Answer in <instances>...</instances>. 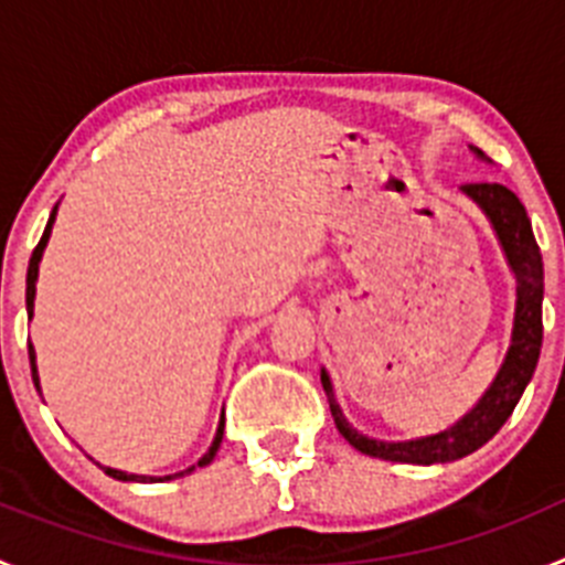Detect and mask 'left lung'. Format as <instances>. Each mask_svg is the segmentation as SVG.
<instances>
[{
  "mask_svg": "<svg viewBox=\"0 0 565 565\" xmlns=\"http://www.w3.org/2000/svg\"><path fill=\"white\" fill-rule=\"evenodd\" d=\"M463 192L492 221L503 252H507L509 266H512L518 279L515 328H512L509 353L503 359V367L498 371L492 387L483 393L481 402L456 427L438 433V436L402 444L373 441V438L351 430V424L344 422L337 398H333L331 379L322 371V387H326L337 430L342 433L344 441L356 447L359 452H364V456L398 463H447L469 456V452H476L478 447H483L507 424V418L512 416L515 404L521 402L529 379H532V373L537 367L543 344V257L535 243V234H532L526 209L518 201V194L503 186V183H467Z\"/></svg>",
  "mask_w": 565,
  "mask_h": 565,
  "instance_id": "left-lung-1",
  "label": "left lung"
}]
</instances>
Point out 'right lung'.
I'll return each instance as SVG.
<instances>
[{
	"mask_svg": "<svg viewBox=\"0 0 565 565\" xmlns=\"http://www.w3.org/2000/svg\"><path fill=\"white\" fill-rule=\"evenodd\" d=\"M53 217H56V209H53V214H50V221L47 226H44V234L42 239H39V246L33 248V254H30V266H28V288H24V297H28V313L33 317V297H36V277H39V259H42V252L44 246H47V239H50V228H53ZM28 356H30V371H33V384H36V391H39V376H36V353H33V344L28 342ZM223 418H221V427H217V436H214L212 447H209L206 456L198 461V467H206L209 461L214 458V452H217V447H221L223 441ZM104 472H107L109 478H118V481H169V478H178L183 476V472H178V476H167V478H141V476H127V472H121V469H109L104 467Z\"/></svg>",
	"mask_w": 565,
	"mask_h": 565,
	"instance_id": "right-lung-1",
	"label": "right lung"
}]
</instances>
